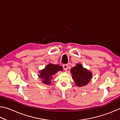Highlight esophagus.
I'll use <instances>...</instances> for the list:
<instances>
[{
	"instance_id": "34e87169",
	"label": "esophagus",
	"mask_w": 120,
	"mask_h": 120,
	"mask_svg": "<svg viewBox=\"0 0 120 120\" xmlns=\"http://www.w3.org/2000/svg\"><path fill=\"white\" fill-rule=\"evenodd\" d=\"M68 64H64L63 65V68H64V69L65 70H67L68 69Z\"/></svg>"
}]
</instances>
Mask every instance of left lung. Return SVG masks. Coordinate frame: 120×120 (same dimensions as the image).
<instances>
[{"label": "left lung", "mask_w": 120, "mask_h": 120, "mask_svg": "<svg viewBox=\"0 0 120 120\" xmlns=\"http://www.w3.org/2000/svg\"><path fill=\"white\" fill-rule=\"evenodd\" d=\"M70 72L75 84L79 87L86 86L92 78V72L80 64H77L71 68Z\"/></svg>", "instance_id": "1"}]
</instances>
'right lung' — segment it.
I'll use <instances>...</instances> for the list:
<instances>
[{
    "label": "right lung",
    "instance_id": "obj_1",
    "mask_svg": "<svg viewBox=\"0 0 120 120\" xmlns=\"http://www.w3.org/2000/svg\"><path fill=\"white\" fill-rule=\"evenodd\" d=\"M63 67L58 64H48L45 68L41 70H40L38 77L42 79V82L46 85H51V80L53 78V76L59 71H62Z\"/></svg>",
    "mask_w": 120,
    "mask_h": 120
}]
</instances>
